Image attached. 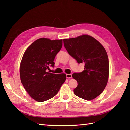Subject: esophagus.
<instances>
[{"instance_id":"1","label":"esophagus","mask_w":130,"mask_h":130,"mask_svg":"<svg viewBox=\"0 0 130 130\" xmlns=\"http://www.w3.org/2000/svg\"><path fill=\"white\" fill-rule=\"evenodd\" d=\"M66 77L68 78V79H70L72 77V75L71 74H66Z\"/></svg>"}]
</instances>
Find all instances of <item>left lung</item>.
<instances>
[{"instance_id":"8db88e82","label":"left lung","mask_w":130,"mask_h":130,"mask_svg":"<svg viewBox=\"0 0 130 130\" xmlns=\"http://www.w3.org/2000/svg\"><path fill=\"white\" fill-rule=\"evenodd\" d=\"M63 43L70 55L78 63L85 64L83 71L72 75L78 84L74 89L75 95L85 100L94 99L103 92L108 82L109 61L107 52L96 39L87 35L64 39Z\"/></svg>"}]
</instances>
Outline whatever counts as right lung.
Returning <instances> with one entry per match:
<instances>
[{
  "label": "right lung",
  "instance_id": "1",
  "mask_svg": "<svg viewBox=\"0 0 130 130\" xmlns=\"http://www.w3.org/2000/svg\"><path fill=\"white\" fill-rule=\"evenodd\" d=\"M62 46V40L41 38L31 44L23 55L20 64L22 85L30 96L38 102L55 96L66 79V74L48 72Z\"/></svg>",
  "mask_w": 130,
  "mask_h": 130
}]
</instances>
